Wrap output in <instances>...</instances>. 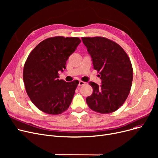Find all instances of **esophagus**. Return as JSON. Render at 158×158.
<instances>
[{
  "instance_id": "34e87169",
  "label": "esophagus",
  "mask_w": 158,
  "mask_h": 158,
  "mask_svg": "<svg viewBox=\"0 0 158 158\" xmlns=\"http://www.w3.org/2000/svg\"><path fill=\"white\" fill-rule=\"evenodd\" d=\"M85 84H86L85 82L82 81H79V86H82V85H85Z\"/></svg>"
}]
</instances>
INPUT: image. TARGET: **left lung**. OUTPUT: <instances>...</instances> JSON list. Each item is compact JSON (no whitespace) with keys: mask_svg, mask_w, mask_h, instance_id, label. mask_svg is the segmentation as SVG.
<instances>
[{"mask_svg":"<svg viewBox=\"0 0 158 158\" xmlns=\"http://www.w3.org/2000/svg\"><path fill=\"white\" fill-rule=\"evenodd\" d=\"M82 40L102 80L101 86L89 82L93 94L86 98V103L91 110L102 114L117 111L132 86L133 70L129 57L121 46L105 37H82Z\"/></svg>","mask_w":158,"mask_h":158,"instance_id":"left-lung-1","label":"left lung"}]
</instances>
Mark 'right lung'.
Returning a JSON list of instances; mask_svg holds the SVG:
<instances>
[{
	"instance_id": "add662e5",
	"label": "right lung",
	"mask_w": 158,
	"mask_h": 158,
	"mask_svg": "<svg viewBox=\"0 0 158 158\" xmlns=\"http://www.w3.org/2000/svg\"><path fill=\"white\" fill-rule=\"evenodd\" d=\"M81 40L77 37L55 36L38 44L25 63L23 79L26 92L36 107L49 114H59L67 110L79 81L60 80L59 72Z\"/></svg>"
}]
</instances>
